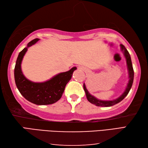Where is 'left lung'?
<instances>
[{"label": "left lung", "instance_id": "left-lung-1", "mask_svg": "<svg viewBox=\"0 0 148 148\" xmlns=\"http://www.w3.org/2000/svg\"><path fill=\"white\" fill-rule=\"evenodd\" d=\"M121 50L123 51V53H124V55H125V58L126 59V64H127V66H128V70L130 79H129V82H128V84L127 85V87H126L125 92H123L122 95H121L118 98H117L116 99H114V100H112V101H103V100H99V99L96 98L95 96H93L91 95H90V93L86 89V85L84 84V89L86 92V97H87V100H88L90 103L94 104V105H96V106L110 107V106H113V105L119 103V102L121 101H122L123 99L126 97V95L128 94L130 90L131 87L132 86V84H133V82H134V69H133V66H132L131 57H130V56L129 52H128V50H126V49L124 45H121Z\"/></svg>", "mask_w": 148, "mask_h": 148}]
</instances>
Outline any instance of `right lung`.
Instances as JSON below:
<instances>
[{"instance_id": "1", "label": "right lung", "mask_w": 148, "mask_h": 148, "mask_svg": "<svg viewBox=\"0 0 148 148\" xmlns=\"http://www.w3.org/2000/svg\"><path fill=\"white\" fill-rule=\"evenodd\" d=\"M39 40L36 38L30 41L27 47L19 53L14 67V80L21 95L28 101L38 105H50L61 99L66 84L70 80L77 68L73 67L68 71L57 75L45 82H33L29 80L22 73L21 63L28 47L34 45Z\"/></svg>"}]
</instances>
